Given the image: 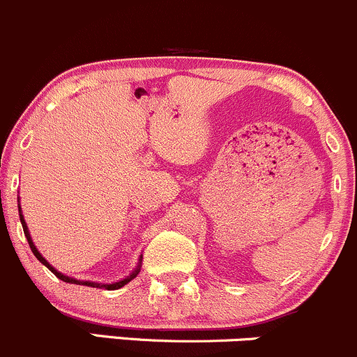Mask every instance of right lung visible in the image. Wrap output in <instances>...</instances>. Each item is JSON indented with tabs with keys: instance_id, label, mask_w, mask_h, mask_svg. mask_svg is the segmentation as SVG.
Instances as JSON below:
<instances>
[{
	"instance_id": "right-lung-1",
	"label": "right lung",
	"mask_w": 357,
	"mask_h": 357,
	"mask_svg": "<svg viewBox=\"0 0 357 357\" xmlns=\"http://www.w3.org/2000/svg\"><path fill=\"white\" fill-rule=\"evenodd\" d=\"M18 213H20V221H22V226H24V233H25V236H26V240H29V245H30V248H32V252H33V255L37 257V260H39V262H42L44 264L45 267H47L49 271L52 272V274H56L57 278L61 279V281H64V282H71V284H82V286H91V287H105V289H119V287H122V286H126L128 284L129 281H132L134 278H136L137 274H139V271H141V262H143V255L139 257V260H137V266L134 267V271L131 272V274L129 275H126L124 279H121V281H116V282H95V281H82V279H76V278H70V275H66V274H63V272H59L56 269V267H52L51 264L47 262V260H45V257L40 254L39 250H37V247H36V243H33L32 241V236H30V231H29V226H26V223H25V218H24V214H22V206H20V197H18Z\"/></svg>"
}]
</instances>
